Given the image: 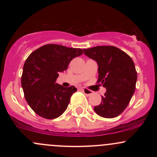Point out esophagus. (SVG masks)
I'll return each instance as SVG.
<instances>
[{"mask_svg":"<svg viewBox=\"0 0 157 157\" xmlns=\"http://www.w3.org/2000/svg\"><path fill=\"white\" fill-rule=\"evenodd\" d=\"M82 91H83V93H84V94L86 95V96H91V95L93 93V91H91V90H87V89H86V88H83V89H82Z\"/></svg>","mask_w":157,"mask_h":157,"instance_id":"1","label":"esophagus"}]
</instances>
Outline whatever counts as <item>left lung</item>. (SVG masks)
<instances>
[{
    "mask_svg": "<svg viewBox=\"0 0 157 157\" xmlns=\"http://www.w3.org/2000/svg\"><path fill=\"white\" fill-rule=\"evenodd\" d=\"M84 54L97 62L96 83L106 89L102 102L94 107L99 116L112 118L122 113L135 91L137 74L131 57L117 47L102 45L83 49Z\"/></svg>",
    "mask_w": 157,
    "mask_h": 157,
    "instance_id": "left-lung-1",
    "label": "left lung"
}]
</instances>
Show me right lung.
<instances>
[{"label": "right lung", "instance_id": "add662e5", "mask_svg": "<svg viewBox=\"0 0 157 157\" xmlns=\"http://www.w3.org/2000/svg\"><path fill=\"white\" fill-rule=\"evenodd\" d=\"M83 53L81 48L48 44L30 54L23 66L21 84L26 102L38 115L54 119L67 109L77 88L64 87L55 81L58 72L66 71L71 60Z\"/></svg>", "mask_w": 157, "mask_h": 157}]
</instances>
